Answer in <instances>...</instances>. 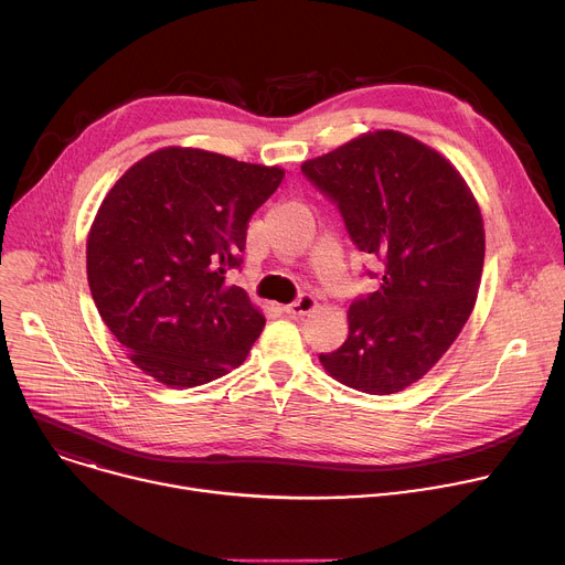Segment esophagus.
<instances>
[{"label": "esophagus", "mask_w": 565, "mask_h": 565, "mask_svg": "<svg viewBox=\"0 0 565 565\" xmlns=\"http://www.w3.org/2000/svg\"><path fill=\"white\" fill-rule=\"evenodd\" d=\"M316 306H318V299L313 295H309V292H303L292 303L284 306V311L288 316H292V318H301V316H309L316 309Z\"/></svg>", "instance_id": "1"}]
</instances>
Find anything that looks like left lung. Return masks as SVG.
Masks as SVG:
<instances>
[{"mask_svg": "<svg viewBox=\"0 0 565 565\" xmlns=\"http://www.w3.org/2000/svg\"><path fill=\"white\" fill-rule=\"evenodd\" d=\"M301 173L383 273L374 292L351 301L349 335L320 363L358 392H401L439 361L473 311L484 264L478 202L437 150L394 130L355 137L303 162Z\"/></svg>", "mask_w": 565, "mask_h": 565, "instance_id": "8db88e82", "label": "left lung"}]
</instances>
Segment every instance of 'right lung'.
I'll list each match as a JSON object with an SVG mask.
<instances>
[{
  "label": "right lung",
  "instance_id": "1",
  "mask_svg": "<svg viewBox=\"0 0 565 565\" xmlns=\"http://www.w3.org/2000/svg\"><path fill=\"white\" fill-rule=\"evenodd\" d=\"M281 180L279 167L169 146L108 191L87 236V281L143 374L195 387L245 361L266 318L225 275L241 268L247 221Z\"/></svg>",
  "mask_w": 565,
  "mask_h": 565
}]
</instances>
